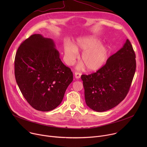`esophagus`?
I'll return each instance as SVG.
<instances>
[{
    "label": "esophagus",
    "instance_id": "34e87169",
    "mask_svg": "<svg viewBox=\"0 0 147 147\" xmlns=\"http://www.w3.org/2000/svg\"><path fill=\"white\" fill-rule=\"evenodd\" d=\"M74 76H75V78H76L78 79L81 77V74L80 73H78V72H75L74 73Z\"/></svg>",
    "mask_w": 147,
    "mask_h": 147
}]
</instances>
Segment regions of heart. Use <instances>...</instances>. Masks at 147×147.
<instances>
[{
    "instance_id": "obj_1",
    "label": "heart",
    "mask_w": 147,
    "mask_h": 147,
    "mask_svg": "<svg viewBox=\"0 0 147 147\" xmlns=\"http://www.w3.org/2000/svg\"><path fill=\"white\" fill-rule=\"evenodd\" d=\"M101 43V40L94 35L78 38L74 45L67 43L64 47L66 63L73 64L78 55L77 52H81L80 60L86 70L91 72L99 70L105 65L109 56L108 48ZM83 65H81L79 68H83Z\"/></svg>"
}]
</instances>
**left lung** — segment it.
Instances as JSON below:
<instances>
[{
	"label": "left lung",
	"mask_w": 147,
	"mask_h": 147,
	"mask_svg": "<svg viewBox=\"0 0 147 147\" xmlns=\"http://www.w3.org/2000/svg\"><path fill=\"white\" fill-rule=\"evenodd\" d=\"M136 69V55L129 39L96 73L82 75L87 105L93 111H108L126 96Z\"/></svg>",
	"instance_id": "8db88e82"
}]
</instances>
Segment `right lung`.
I'll return each mask as SVG.
<instances>
[{"label":"right lung","instance_id":"right-lung-1","mask_svg":"<svg viewBox=\"0 0 147 147\" xmlns=\"http://www.w3.org/2000/svg\"><path fill=\"white\" fill-rule=\"evenodd\" d=\"M53 39L34 34L16 52L14 73L17 85L30 105L43 112L57 107L73 80L60 57Z\"/></svg>","mask_w":147,"mask_h":147}]
</instances>
